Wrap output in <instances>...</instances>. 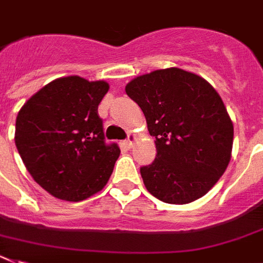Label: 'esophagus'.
<instances>
[{"mask_svg": "<svg viewBox=\"0 0 263 263\" xmlns=\"http://www.w3.org/2000/svg\"><path fill=\"white\" fill-rule=\"evenodd\" d=\"M135 139H136V136L134 135V134H129V135H128V138L124 140V144L127 145L128 148H131L132 143L135 142Z\"/></svg>", "mask_w": 263, "mask_h": 263, "instance_id": "esophagus-1", "label": "esophagus"}]
</instances>
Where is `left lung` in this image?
I'll return each instance as SVG.
<instances>
[{
    "instance_id": "8db88e82",
    "label": "left lung",
    "mask_w": 263,
    "mask_h": 263,
    "mask_svg": "<svg viewBox=\"0 0 263 263\" xmlns=\"http://www.w3.org/2000/svg\"><path fill=\"white\" fill-rule=\"evenodd\" d=\"M142 108L156 158L140 168L148 193L171 204L202 198L226 171L233 121L218 92L204 79L179 68L154 70L127 84Z\"/></svg>"
}]
</instances>
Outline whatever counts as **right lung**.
I'll return each mask as SVG.
<instances>
[{
    "label": "right lung",
    "mask_w": 263,
    "mask_h": 263,
    "mask_svg": "<svg viewBox=\"0 0 263 263\" xmlns=\"http://www.w3.org/2000/svg\"><path fill=\"white\" fill-rule=\"evenodd\" d=\"M105 81L56 79L34 93L15 119V147L33 179L50 195L80 202L107 184L120 155L107 144L98 108Z\"/></svg>",
    "instance_id": "right-lung-1"
}]
</instances>
